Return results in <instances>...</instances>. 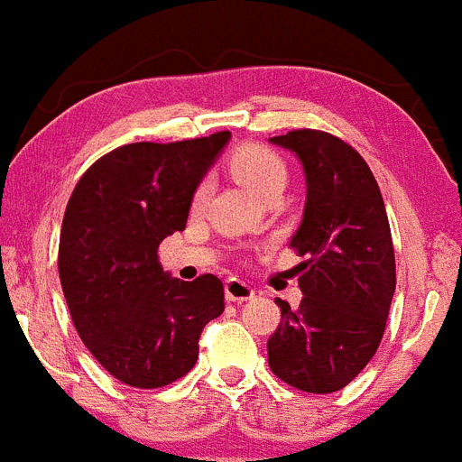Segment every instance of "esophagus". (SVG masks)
<instances>
[{
  "mask_svg": "<svg viewBox=\"0 0 462 462\" xmlns=\"http://www.w3.org/2000/svg\"><path fill=\"white\" fill-rule=\"evenodd\" d=\"M253 296H255V290L251 284H245L244 280L230 278L226 282V299L232 303H244V300H251Z\"/></svg>",
  "mask_w": 462,
  "mask_h": 462,
  "instance_id": "obj_1",
  "label": "esophagus"
}]
</instances>
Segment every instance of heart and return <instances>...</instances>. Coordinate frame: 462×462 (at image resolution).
<instances>
[{
    "instance_id": "b5f03b06",
    "label": "heart",
    "mask_w": 462,
    "mask_h": 462,
    "mask_svg": "<svg viewBox=\"0 0 462 462\" xmlns=\"http://www.w3.org/2000/svg\"><path fill=\"white\" fill-rule=\"evenodd\" d=\"M230 171L245 189L264 200L271 191H282L287 184V168L282 159L264 145H244L230 157ZM209 196V182L202 180L191 198L193 209H200Z\"/></svg>"
}]
</instances>
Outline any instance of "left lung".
<instances>
[{
    "label": "left lung",
    "mask_w": 462,
    "mask_h": 462,
    "mask_svg": "<svg viewBox=\"0 0 462 462\" xmlns=\"http://www.w3.org/2000/svg\"><path fill=\"white\" fill-rule=\"evenodd\" d=\"M271 143L299 157L308 200L290 245L305 257L299 310L275 299L280 326L269 367L280 381L312 394L346 387L367 367L385 333L396 287L394 245L385 202L367 162L319 129H294Z\"/></svg>",
    "instance_id": "8db88e82"
}]
</instances>
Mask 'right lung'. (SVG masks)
<instances>
[{
  "instance_id": "right-lung-1",
  "label": "right lung",
  "mask_w": 462,
  "mask_h": 462,
  "mask_svg": "<svg viewBox=\"0 0 462 462\" xmlns=\"http://www.w3.org/2000/svg\"><path fill=\"white\" fill-rule=\"evenodd\" d=\"M230 132L175 143H129L84 172L66 207L59 278L81 342L120 383L154 390L198 360L223 314V282L171 278L159 244L184 230L191 198Z\"/></svg>"
}]
</instances>
